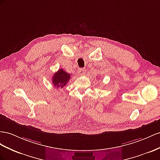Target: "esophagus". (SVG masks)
I'll return each mask as SVG.
<instances>
[{
	"instance_id": "34e87169",
	"label": "esophagus",
	"mask_w": 160,
	"mask_h": 160,
	"mask_svg": "<svg viewBox=\"0 0 160 160\" xmlns=\"http://www.w3.org/2000/svg\"><path fill=\"white\" fill-rule=\"evenodd\" d=\"M85 69L84 68H79L78 69V73L79 74H81V75H82V74H84V73H85Z\"/></svg>"
}]
</instances>
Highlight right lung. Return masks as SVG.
<instances>
[{"mask_svg": "<svg viewBox=\"0 0 160 160\" xmlns=\"http://www.w3.org/2000/svg\"><path fill=\"white\" fill-rule=\"evenodd\" d=\"M71 78V75L66 71L60 69L56 73H55L52 78V83L55 88H63L65 86L68 81Z\"/></svg>", "mask_w": 160, "mask_h": 160, "instance_id": "add662e5", "label": "right lung"}]
</instances>
